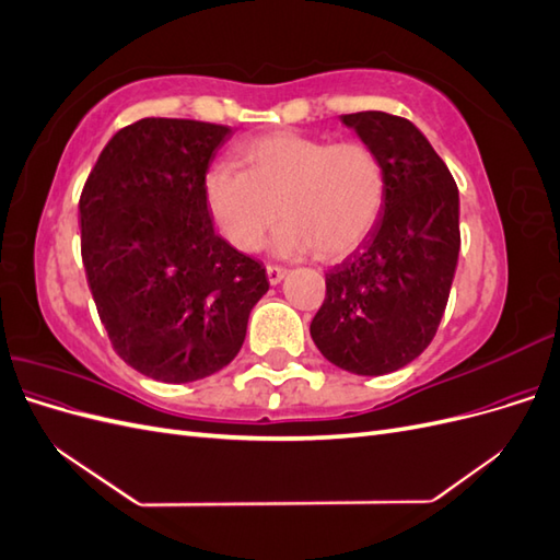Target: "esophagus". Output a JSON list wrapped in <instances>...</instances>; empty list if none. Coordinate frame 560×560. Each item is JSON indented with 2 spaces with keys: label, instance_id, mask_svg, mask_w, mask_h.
I'll use <instances>...</instances> for the list:
<instances>
[{
  "label": "esophagus",
  "instance_id": "esophagus-1",
  "mask_svg": "<svg viewBox=\"0 0 560 560\" xmlns=\"http://www.w3.org/2000/svg\"><path fill=\"white\" fill-rule=\"evenodd\" d=\"M266 276H268V282L270 284H280L287 276V268L282 266H266Z\"/></svg>",
  "mask_w": 560,
  "mask_h": 560
}]
</instances>
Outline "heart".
<instances>
[{
    "label": "heart",
    "mask_w": 560,
    "mask_h": 560,
    "mask_svg": "<svg viewBox=\"0 0 560 560\" xmlns=\"http://www.w3.org/2000/svg\"><path fill=\"white\" fill-rule=\"evenodd\" d=\"M208 210L241 252L264 243L270 222L282 257L317 252L346 257L374 229L383 206V171L364 142H329L294 130L259 135L238 149V167L217 163L206 175Z\"/></svg>",
    "instance_id": "b5f03b06"
}]
</instances>
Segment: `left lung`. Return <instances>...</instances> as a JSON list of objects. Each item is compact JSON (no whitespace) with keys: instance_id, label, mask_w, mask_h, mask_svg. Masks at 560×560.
Instances as JSON below:
<instances>
[{"instance_id":"8db88e82","label":"left lung","mask_w":560,"mask_h":560,"mask_svg":"<svg viewBox=\"0 0 560 560\" xmlns=\"http://www.w3.org/2000/svg\"><path fill=\"white\" fill-rule=\"evenodd\" d=\"M341 124L376 154L385 191L374 231L327 273L311 336L338 369L383 376L413 362L442 322L460 252V198L411 121L358 112Z\"/></svg>"}]
</instances>
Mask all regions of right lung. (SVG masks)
<instances>
[{"instance_id":"1","label":"right lung","mask_w":560,"mask_h":560,"mask_svg":"<svg viewBox=\"0 0 560 560\" xmlns=\"http://www.w3.org/2000/svg\"><path fill=\"white\" fill-rule=\"evenodd\" d=\"M233 135L189 118L118 130L79 200L81 259L126 364L163 383L217 374L243 348L266 268L214 233L208 167Z\"/></svg>"}]
</instances>
